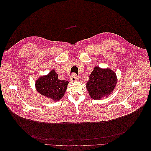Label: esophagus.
Here are the masks:
<instances>
[{"instance_id":"1","label":"esophagus","mask_w":151,"mask_h":151,"mask_svg":"<svg viewBox=\"0 0 151 151\" xmlns=\"http://www.w3.org/2000/svg\"><path fill=\"white\" fill-rule=\"evenodd\" d=\"M78 80V78H77V76L75 74H73L71 77H70V81L71 82H74V81H76L77 80Z\"/></svg>"}]
</instances>
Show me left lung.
<instances>
[{"label": "left lung", "mask_w": 151, "mask_h": 151, "mask_svg": "<svg viewBox=\"0 0 151 151\" xmlns=\"http://www.w3.org/2000/svg\"><path fill=\"white\" fill-rule=\"evenodd\" d=\"M86 88L88 95L95 100L107 98L115 88L117 77L111 68H102L95 67L88 76Z\"/></svg>", "instance_id": "1"}]
</instances>
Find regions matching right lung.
<instances>
[{"label": "right lung", "instance_id": "right-lung-1", "mask_svg": "<svg viewBox=\"0 0 151 151\" xmlns=\"http://www.w3.org/2000/svg\"><path fill=\"white\" fill-rule=\"evenodd\" d=\"M68 83L58 79V74L52 70L47 75L40 76L36 80L35 87L43 96L57 102L65 95Z\"/></svg>", "mask_w": 151, "mask_h": 151}]
</instances>
